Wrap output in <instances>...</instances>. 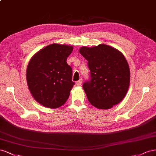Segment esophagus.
Wrapping results in <instances>:
<instances>
[{"label": "esophagus", "instance_id": "esophagus-1", "mask_svg": "<svg viewBox=\"0 0 156 156\" xmlns=\"http://www.w3.org/2000/svg\"><path fill=\"white\" fill-rule=\"evenodd\" d=\"M82 79L80 78V79L78 81L76 82V85H77V86H80L81 84H82Z\"/></svg>", "mask_w": 156, "mask_h": 156}]
</instances>
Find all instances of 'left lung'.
I'll return each mask as SVG.
<instances>
[{"mask_svg": "<svg viewBox=\"0 0 156 156\" xmlns=\"http://www.w3.org/2000/svg\"><path fill=\"white\" fill-rule=\"evenodd\" d=\"M80 54L88 62L90 79L83 83L89 102L99 109H108L125 97L130 82V71L125 57L106 44L82 47Z\"/></svg>", "mask_w": 156, "mask_h": 156, "instance_id": "8db88e82", "label": "left lung"}]
</instances>
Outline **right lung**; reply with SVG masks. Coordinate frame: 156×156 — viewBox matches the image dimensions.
Masks as SVG:
<instances>
[{
	"mask_svg": "<svg viewBox=\"0 0 156 156\" xmlns=\"http://www.w3.org/2000/svg\"><path fill=\"white\" fill-rule=\"evenodd\" d=\"M73 47L52 44L38 51L30 60L27 82L34 99L46 107L56 108L67 101L74 82L66 59Z\"/></svg>",
	"mask_w": 156,
	"mask_h": 156,
	"instance_id": "add662e5",
	"label": "right lung"
}]
</instances>
